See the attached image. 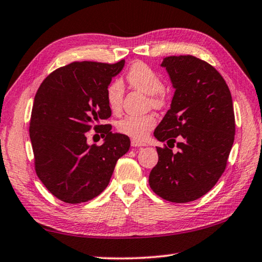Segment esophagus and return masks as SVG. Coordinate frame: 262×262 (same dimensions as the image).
I'll return each instance as SVG.
<instances>
[{
	"instance_id": "1",
	"label": "esophagus",
	"mask_w": 262,
	"mask_h": 262,
	"mask_svg": "<svg viewBox=\"0 0 262 262\" xmlns=\"http://www.w3.org/2000/svg\"><path fill=\"white\" fill-rule=\"evenodd\" d=\"M132 147H144L145 143H143V142H141L139 140L136 139H132Z\"/></svg>"
}]
</instances>
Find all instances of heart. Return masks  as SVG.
Listing matches in <instances>:
<instances>
[{
  "label": "heart",
  "instance_id": "b5f03b06",
  "mask_svg": "<svg viewBox=\"0 0 262 262\" xmlns=\"http://www.w3.org/2000/svg\"><path fill=\"white\" fill-rule=\"evenodd\" d=\"M127 82L133 89L144 92L150 97V104L155 108H161L165 104V96L162 89L163 82L161 77L143 62H136L132 66L126 75ZM123 95L122 84L114 81L107 86L106 99L108 107L112 111H119L121 106ZM156 125V118L152 114L141 115V117H126L118 122V130L123 135L132 139L143 140L147 137L149 132Z\"/></svg>",
  "mask_w": 262,
  "mask_h": 262
}]
</instances>
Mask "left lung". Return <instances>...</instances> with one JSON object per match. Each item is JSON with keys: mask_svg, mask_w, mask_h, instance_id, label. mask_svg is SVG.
<instances>
[{"mask_svg": "<svg viewBox=\"0 0 262 262\" xmlns=\"http://www.w3.org/2000/svg\"><path fill=\"white\" fill-rule=\"evenodd\" d=\"M161 66L176 91L154 133L168 148L157 147L149 185L164 200L190 202L209 192L227 166L236 129L232 97L221 74L198 57L167 56Z\"/></svg>", "mask_w": 262, "mask_h": 262, "instance_id": "8db88e82", "label": "left lung"}]
</instances>
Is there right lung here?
<instances>
[{
    "instance_id": "add662e5",
    "label": "right lung",
    "mask_w": 262,
    "mask_h": 262,
    "mask_svg": "<svg viewBox=\"0 0 262 262\" xmlns=\"http://www.w3.org/2000/svg\"><path fill=\"white\" fill-rule=\"evenodd\" d=\"M123 66L125 60L73 62L48 75L35 94L30 121L35 172L61 201L75 205L98 196L129 150V137L112 133L111 125H96L112 114L106 90ZM92 124L103 127L101 146L86 142Z\"/></svg>"
}]
</instances>
